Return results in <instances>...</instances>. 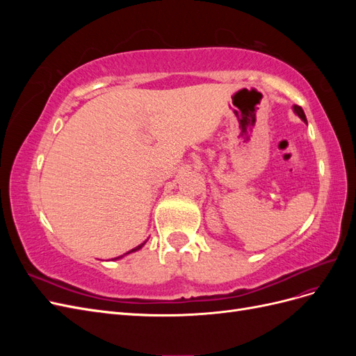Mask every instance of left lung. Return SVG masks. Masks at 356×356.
I'll list each match as a JSON object with an SVG mask.
<instances>
[{"label":"left lung","instance_id":"obj_1","mask_svg":"<svg viewBox=\"0 0 356 356\" xmlns=\"http://www.w3.org/2000/svg\"><path fill=\"white\" fill-rule=\"evenodd\" d=\"M294 111L298 114V117H300V118H303V120L306 122V115H305L303 110H301V106H298V105H294Z\"/></svg>","mask_w":356,"mask_h":356}]
</instances>
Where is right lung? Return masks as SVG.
I'll list each match as a JSON object with an SVG mask.
<instances>
[{"instance_id": "right-lung-1", "label": "right lung", "mask_w": 356, "mask_h": 356, "mask_svg": "<svg viewBox=\"0 0 356 356\" xmlns=\"http://www.w3.org/2000/svg\"><path fill=\"white\" fill-rule=\"evenodd\" d=\"M144 243H145V242H144ZM144 243H141V245H138L136 248H134V250H131V251H129V252H126V254H131V252H134V251H138V250H139V248H143V245H144ZM126 254H124V255H126ZM120 257H122V255H120ZM120 257H115V258H114V260H117V258H120Z\"/></svg>"}]
</instances>
